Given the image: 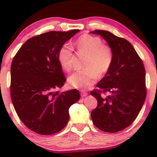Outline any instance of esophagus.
Returning a JSON list of instances; mask_svg holds the SVG:
<instances>
[{"label": "esophagus", "mask_w": 157, "mask_h": 157, "mask_svg": "<svg viewBox=\"0 0 157 157\" xmlns=\"http://www.w3.org/2000/svg\"><path fill=\"white\" fill-rule=\"evenodd\" d=\"M88 95V93L86 92V91L85 90H82L81 91V97L82 98H84V97H86V96Z\"/></svg>", "instance_id": "obj_1"}]
</instances>
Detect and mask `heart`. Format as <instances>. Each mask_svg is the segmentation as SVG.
Wrapping results in <instances>:
<instances>
[{"label": "heart", "instance_id": "heart-1", "mask_svg": "<svg viewBox=\"0 0 157 157\" xmlns=\"http://www.w3.org/2000/svg\"><path fill=\"white\" fill-rule=\"evenodd\" d=\"M78 52L85 54V69L78 71L68 78L69 85L75 88H89L98 79V76L107 74L112 67L114 53L109 45L103 44L98 37L90 34H83L75 43ZM73 48L69 43L62 45L58 52V60L62 68L66 71L72 69Z\"/></svg>", "mask_w": 157, "mask_h": 157}]
</instances>
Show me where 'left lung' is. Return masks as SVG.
Returning <instances> with one entry per match:
<instances>
[{"mask_svg":"<svg viewBox=\"0 0 157 157\" xmlns=\"http://www.w3.org/2000/svg\"><path fill=\"white\" fill-rule=\"evenodd\" d=\"M112 48L114 59L110 70L90 94L98 100L91 112L94 125L108 133L127 128L135 120L146 98L143 62L127 40L106 30H95ZM107 92L110 95L103 97Z\"/></svg>","mask_w":157,"mask_h":157,"instance_id":"8db88e82","label":"left lung"}]
</instances>
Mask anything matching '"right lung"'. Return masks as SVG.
<instances>
[{
    "label": "right lung",
    "mask_w": 157,
    "mask_h": 157,
    "mask_svg": "<svg viewBox=\"0 0 157 157\" xmlns=\"http://www.w3.org/2000/svg\"><path fill=\"white\" fill-rule=\"evenodd\" d=\"M78 31H49L30 37L12 59V104L24 125L37 134L48 135L61 130L68 123L69 108L80 99L76 89L56 90L66 82L58 52Z\"/></svg>",
    "instance_id": "right-lung-1"
}]
</instances>
